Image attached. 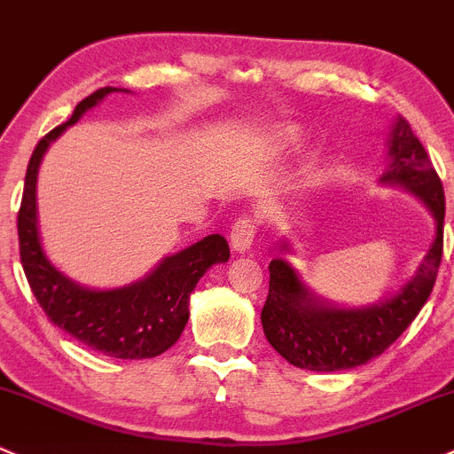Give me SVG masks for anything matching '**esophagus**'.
<instances>
[{
	"mask_svg": "<svg viewBox=\"0 0 454 454\" xmlns=\"http://www.w3.org/2000/svg\"><path fill=\"white\" fill-rule=\"evenodd\" d=\"M255 236V223L251 218H240V221L233 223L231 231H229V242H231V249L236 254H245L251 249Z\"/></svg>",
	"mask_w": 454,
	"mask_h": 454,
	"instance_id": "esophagus-1",
	"label": "esophagus"
}]
</instances>
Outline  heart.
Wrapping results in <instances>:
<instances>
[{
  "label": "heart",
  "mask_w": 454,
  "mask_h": 454,
  "mask_svg": "<svg viewBox=\"0 0 454 454\" xmlns=\"http://www.w3.org/2000/svg\"><path fill=\"white\" fill-rule=\"evenodd\" d=\"M299 139V130L295 126H275L273 130L269 133V148L275 153H282L286 148H291Z\"/></svg>",
  "instance_id": "obj_1"
}]
</instances>
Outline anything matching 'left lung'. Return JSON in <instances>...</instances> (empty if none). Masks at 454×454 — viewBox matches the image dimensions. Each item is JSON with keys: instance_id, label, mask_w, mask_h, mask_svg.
I'll return each mask as SVG.
<instances>
[{"instance_id": "obj_1", "label": "left lung", "mask_w": 454, "mask_h": 454, "mask_svg": "<svg viewBox=\"0 0 454 454\" xmlns=\"http://www.w3.org/2000/svg\"><path fill=\"white\" fill-rule=\"evenodd\" d=\"M387 170L380 184L402 188L422 200L435 221V238L413 278L391 295L367 306H339L319 297L286 258L270 260L269 297L262 308L264 336L291 365L310 372H343L380 356L418 317L435 286L443 251V199L431 159L404 118H395L387 137ZM279 254H293L288 238Z\"/></svg>"}]
</instances>
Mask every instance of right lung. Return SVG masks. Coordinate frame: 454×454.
Segmentation results:
<instances>
[{"label":"right lung","mask_w":454,"mask_h":454,"mask_svg":"<svg viewBox=\"0 0 454 454\" xmlns=\"http://www.w3.org/2000/svg\"><path fill=\"white\" fill-rule=\"evenodd\" d=\"M114 91L130 93L118 87L98 89L78 102L67 122L56 126L36 144L27 163L17 216L19 254L27 284L54 325L96 352L133 361L159 356L179 340L190 319V295L207 269L229 260V245L221 233H209L203 240L159 260L142 279L118 288L82 286L52 264L39 233L36 179L41 161L67 126L76 124Z\"/></svg>","instance_id":"1"}]
</instances>
